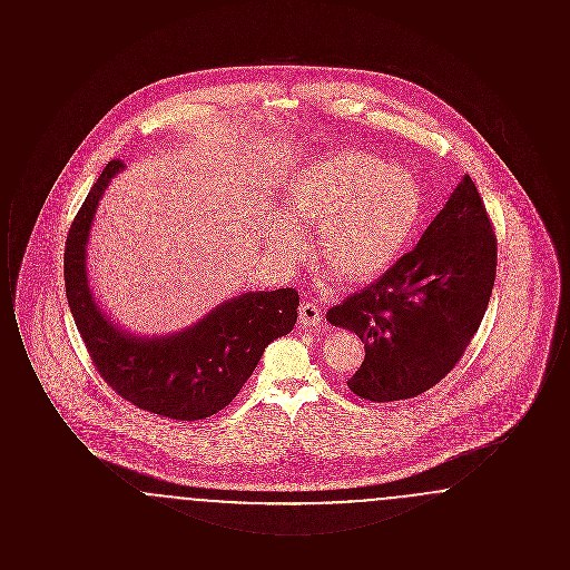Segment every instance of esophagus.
Listing matches in <instances>:
<instances>
[{"label":"esophagus","mask_w":570,"mask_h":570,"mask_svg":"<svg viewBox=\"0 0 570 570\" xmlns=\"http://www.w3.org/2000/svg\"><path fill=\"white\" fill-rule=\"evenodd\" d=\"M321 321H323V312L316 303L303 301L298 305V323H301V326H318Z\"/></svg>","instance_id":"esophagus-1"}]
</instances>
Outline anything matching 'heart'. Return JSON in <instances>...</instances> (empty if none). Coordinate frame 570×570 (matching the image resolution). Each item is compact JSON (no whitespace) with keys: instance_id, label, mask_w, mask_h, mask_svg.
Returning <instances> with one entry per match:
<instances>
[{"instance_id":"b5f03b06","label":"heart","mask_w":570,"mask_h":570,"mask_svg":"<svg viewBox=\"0 0 570 570\" xmlns=\"http://www.w3.org/2000/svg\"><path fill=\"white\" fill-rule=\"evenodd\" d=\"M288 214L316 224V256L346 282H370L404 252L423 216L421 186L400 166L361 149H342L307 164L291 179ZM282 261L301 256V233L288 217L273 222Z\"/></svg>"}]
</instances>
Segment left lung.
<instances>
[{
	"mask_svg": "<svg viewBox=\"0 0 570 570\" xmlns=\"http://www.w3.org/2000/svg\"><path fill=\"white\" fill-rule=\"evenodd\" d=\"M495 265L493 224L465 175L414 249L326 312L331 325L354 331L365 344L348 380L354 395L410 400L444 379L481 326Z\"/></svg>",
	"mask_w": 570,
	"mask_h": 570,
	"instance_id": "left-lung-1",
	"label": "left lung"
}]
</instances>
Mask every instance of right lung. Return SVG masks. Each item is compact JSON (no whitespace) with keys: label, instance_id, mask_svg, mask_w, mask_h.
<instances>
[{"label":"right lung","instance_id":"right-lung-1","mask_svg":"<svg viewBox=\"0 0 570 570\" xmlns=\"http://www.w3.org/2000/svg\"><path fill=\"white\" fill-rule=\"evenodd\" d=\"M121 168V160L105 166L68 230L63 279L72 318L91 363L117 395L175 421L207 419L237 397L273 340L293 331L298 293H245L168 337H135L117 328L91 297L85 245L98 200Z\"/></svg>","mask_w":570,"mask_h":570}]
</instances>
